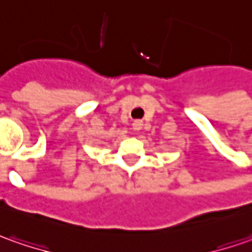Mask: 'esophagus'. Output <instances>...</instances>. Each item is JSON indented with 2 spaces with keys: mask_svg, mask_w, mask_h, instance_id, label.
Listing matches in <instances>:
<instances>
[{
  "mask_svg": "<svg viewBox=\"0 0 252 252\" xmlns=\"http://www.w3.org/2000/svg\"><path fill=\"white\" fill-rule=\"evenodd\" d=\"M142 120H135L132 123V129H135V131H139L140 128H142Z\"/></svg>",
  "mask_w": 252,
  "mask_h": 252,
  "instance_id": "obj_1",
  "label": "esophagus"
}]
</instances>
